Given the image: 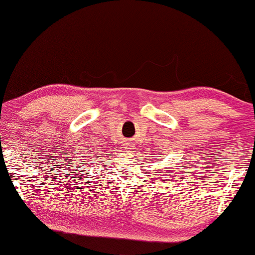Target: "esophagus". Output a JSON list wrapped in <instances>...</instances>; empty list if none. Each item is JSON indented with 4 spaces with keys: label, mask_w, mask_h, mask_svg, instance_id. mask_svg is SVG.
<instances>
[{
    "label": "esophagus",
    "mask_w": 255,
    "mask_h": 255,
    "mask_svg": "<svg viewBox=\"0 0 255 255\" xmlns=\"http://www.w3.org/2000/svg\"><path fill=\"white\" fill-rule=\"evenodd\" d=\"M133 147V146H132V144L130 141H127V142H124V148L125 149H130V148H132Z\"/></svg>",
    "instance_id": "34e87169"
}]
</instances>
